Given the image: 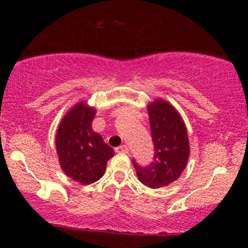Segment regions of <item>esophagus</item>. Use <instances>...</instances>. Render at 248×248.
<instances>
[{"instance_id":"34e87169","label":"esophagus","mask_w":248,"mask_h":248,"mask_svg":"<svg viewBox=\"0 0 248 248\" xmlns=\"http://www.w3.org/2000/svg\"><path fill=\"white\" fill-rule=\"evenodd\" d=\"M116 153H122V154H127L128 153V147L126 144H122V146L115 148Z\"/></svg>"}]
</instances>
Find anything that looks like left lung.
Listing matches in <instances>:
<instances>
[{
    "mask_svg": "<svg viewBox=\"0 0 248 248\" xmlns=\"http://www.w3.org/2000/svg\"><path fill=\"white\" fill-rule=\"evenodd\" d=\"M154 142L153 161L141 166L133 160L136 175L142 184L158 189L179 177L186 166L190 148L186 124L177 110L163 100L148 107Z\"/></svg>",
    "mask_w": 248,
    "mask_h": 248,
    "instance_id": "left-lung-1",
    "label": "left lung"
}]
</instances>
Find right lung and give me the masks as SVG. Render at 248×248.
Segmentation results:
<instances>
[{"instance_id": "1", "label": "right lung", "mask_w": 248, "mask_h": 248, "mask_svg": "<svg viewBox=\"0 0 248 248\" xmlns=\"http://www.w3.org/2000/svg\"><path fill=\"white\" fill-rule=\"evenodd\" d=\"M95 110L77 105L62 119L56 138L62 169L81 184L94 183L102 177L107 162L114 155L99 134L91 128Z\"/></svg>"}]
</instances>
